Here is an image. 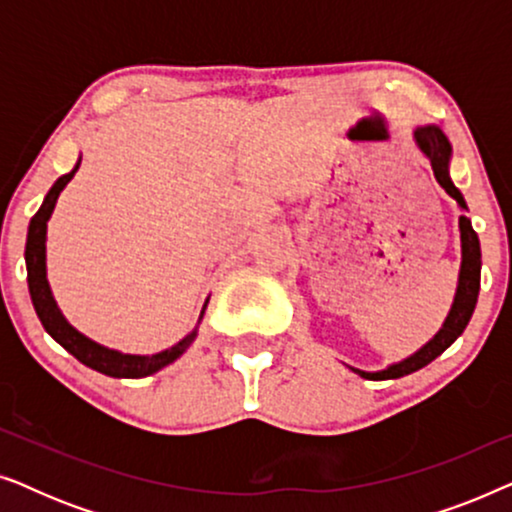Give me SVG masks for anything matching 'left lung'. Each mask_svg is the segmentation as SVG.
Masks as SVG:
<instances>
[{"mask_svg":"<svg viewBox=\"0 0 512 512\" xmlns=\"http://www.w3.org/2000/svg\"><path fill=\"white\" fill-rule=\"evenodd\" d=\"M415 142L426 158L431 160L433 174H436L438 184L445 188V193L450 198L457 200V205L461 209L466 207L464 195L459 193V188L452 184L450 172V156H452V146L447 142V137L443 135V130L436 128V125H424V128L415 130ZM459 230H461V272H459V286H457V296H454L452 310L447 314L445 324L440 331L433 335V340L426 342V345L419 349L417 354L408 356V359L401 363H394L387 370H380V373H366V370H356L366 380H396V377L410 375L415 370L424 368L426 363H431L436 356L445 352L447 347L452 345L454 340L464 333V328L471 321V314L475 310V303H478V291H480V240L478 233H475L471 226V219L468 216H459Z\"/></svg>","mask_w":512,"mask_h":512,"instance_id":"1","label":"left lung"}]
</instances>
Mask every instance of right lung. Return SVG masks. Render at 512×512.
Instances as JSON below:
<instances>
[{
  "label": "right lung",
  "instance_id": "add662e5",
  "mask_svg": "<svg viewBox=\"0 0 512 512\" xmlns=\"http://www.w3.org/2000/svg\"><path fill=\"white\" fill-rule=\"evenodd\" d=\"M81 160L69 174H62V177L55 181L51 191L44 198V205L39 207V212L32 216L30 228H27V244H25V263H27V286H30L32 305L37 310V317L48 335L55 342H60L62 347L67 349L69 354L76 356L83 366L97 370V373L109 375V377H146L153 375L156 370L165 368L167 363L179 359L181 354L186 352L188 345L195 340V331L186 335L184 340H179L177 345L165 349V352L151 354V356H135V354H121L114 352V349H107L97 342L88 340L86 335H81L74 326L67 324V319L62 317L58 305H55L51 286H48L46 279V223L51 219L55 202H58V195L62 193L72 177L79 170ZM207 307V303H205ZM202 307V312H205Z\"/></svg>",
  "mask_w": 512,
  "mask_h": 512
}]
</instances>
